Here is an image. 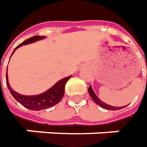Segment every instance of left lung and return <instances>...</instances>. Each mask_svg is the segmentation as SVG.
I'll return each mask as SVG.
<instances>
[{"mask_svg":"<svg viewBox=\"0 0 147 147\" xmlns=\"http://www.w3.org/2000/svg\"><path fill=\"white\" fill-rule=\"evenodd\" d=\"M89 93L90 94V96H91V98L92 99L94 100V102H96V103L99 105L100 107H102V108L107 109V110H111V111H116V110H119V109H122L125 107V106L124 107H112V106H110L108 104L105 103L103 102H102L100 99L97 97V95L95 94V93L94 92V90L92 89V87L91 86H89Z\"/></svg>","mask_w":147,"mask_h":147,"instance_id":"obj_1","label":"left lung"}]
</instances>
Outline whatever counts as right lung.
<instances>
[{"instance_id": "obj_1", "label": "right lung", "mask_w": 147, "mask_h": 147, "mask_svg": "<svg viewBox=\"0 0 147 147\" xmlns=\"http://www.w3.org/2000/svg\"><path fill=\"white\" fill-rule=\"evenodd\" d=\"M45 38V36H35L31 38L26 40L25 41H23V43L18 45L16 48L14 49L13 54L14 51L19 47H21L23 45H28L37 41L40 40ZM11 54V56H12ZM71 77V76L65 77L62 79L60 80H58L57 83L55 84L53 86H52L47 91H45V93L38 94V95H33V96H27V95H22V94H18L17 92H15L13 89L10 87L9 81H8V75L6 71V84L9 90L10 91V93L12 94L14 98L18 101L21 105H23V107H25L26 108L29 110H32V111H40V110H43V109H47L49 107H52L54 105L58 104L61 99L63 98L64 95V91H65V84L67 83V81Z\"/></svg>"}]
</instances>
